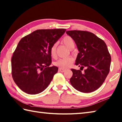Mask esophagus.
<instances>
[{
	"label": "esophagus",
	"mask_w": 122,
	"mask_h": 122,
	"mask_svg": "<svg viewBox=\"0 0 122 122\" xmlns=\"http://www.w3.org/2000/svg\"><path fill=\"white\" fill-rule=\"evenodd\" d=\"M59 71L61 72H64V71H66V69H62V68H59Z\"/></svg>",
	"instance_id": "esophagus-1"
}]
</instances>
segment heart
<instances>
[{
	"mask_svg": "<svg viewBox=\"0 0 122 122\" xmlns=\"http://www.w3.org/2000/svg\"><path fill=\"white\" fill-rule=\"evenodd\" d=\"M62 42L69 49L72 50L75 47V42L71 37L66 36L62 39ZM57 44L54 43L50 49V54L52 57H54L56 55ZM74 59L72 57H68L66 58L60 59L54 62V65L61 68H67L72 65Z\"/></svg>",
	"mask_w": 122,
	"mask_h": 122,
	"instance_id": "obj_1",
	"label": "heart"
}]
</instances>
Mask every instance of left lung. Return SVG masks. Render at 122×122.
Masks as SVG:
<instances>
[{
  "label": "left lung",
  "instance_id": "obj_1",
  "mask_svg": "<svg viewBox=\"0 0 122 122\" xmlns=\"http://www.w3.org/2000/svg\"><path fill=\"white\" fill-rule=\"evenodd\" d=\"M66 33L75 41L79 53L76 65L84 72L71 69V85L82 92H91L101 86L110 70L111 57L103 40L93 33L84 30H67Z\"/></svg>",
  "mask_w": 122,
  "mask_h": 122
}]
</instances>
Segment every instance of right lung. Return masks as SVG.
<instances>
[{"instance_id":"1","label":"right lung","mask_w":122,"mask_h":122,"mask_svg":"<svg viewBox=\"0 0 122 122\" xmlns=\"http://www.w3.org/2000/svg\"><path fill=\"white\" fill-rule=\"evenodd\" d=\"M66 30H38L23 37L11 58V74L20 89L35 95L48 87L58 68L50 66V49Z\"/></svg>"}]
</instances>
